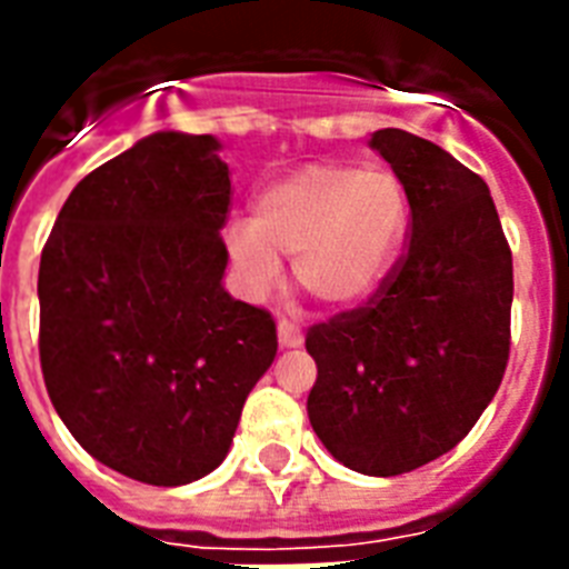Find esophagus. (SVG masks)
<instances>
[{
    "instance_id": "esophagus-1",
    "label": "esophagus",
    "mask_w": 569,
    "mask_h": 569,
    "mask_svg": "<svg viewBox=\"0 0 569 569\" xmlns=\"http://www.w3.org/2000/svg\"><path fill=\"white\" fill-rule=\"evenodd\" d=\"M277 339H280V348H301L303 346V330L289 319L277 321Z\"/></svg>"
}]
</instances>
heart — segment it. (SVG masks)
Wrapping results in <instances>:
<instances>
[{
	"mask_svg": "<svg viewBox=\"0 0 569 569\" xmlns=\"http://www.w3.org/2000/svg\"><path fill=\"white\" fill-rule=\"evenodd\" d=\"M407 230L396 173L355 164H307L257 197L253 218L223 230L244 292L262 298L295 257V280L330 307L363 301L387 274Z\"/></svg>",
	"mask_w": 569,
	"mask_h": 569,
	"instance_id": "1",
	"label": "heart"
}]
</instances>
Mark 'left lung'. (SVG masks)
Returning <instances> with one entry per match:
<instances>
[{"label": "left lung", "mask_w": 569, "mask_h": 569, "mask_svg": "<svg viewBox=\"0 0 569 569\" xmlns=\"http://www.w3.org/2000/svg\"><path fill=\"white\" fill-rule=\"evenodd\" d=\"M410 203V244L366 307L307 333V398L325 449L363 476H401L458 446L502 383L513 262L487 182L405 129L369 141Z\"/></svg>", "instance_id": "1"}]
</instances>
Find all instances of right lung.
<instances>
[{
    "label": "right lung",
    "instance_id": "right-lung-1",
    "mask_svg": "<svg viewBox=\"0 0 569 569\" xmlns=\"http://www.w3.org/2000/svg\"><path fill=\"white\" fill-rule=\"evenodd\" d=\"M212 136L153 132L84 177L40 253V369L91 458L180 487L230 451L277 355L274 319L223 289L230 168Z\"/></svg>",
    "mask_w": 569,
    "mask_h": 569
}]
</instances>
